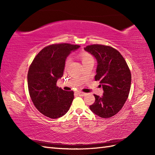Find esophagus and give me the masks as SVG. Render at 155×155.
Masks as SVG:
<instances>
[{"label": "esophagus", "instance_id": "34e87169", "mask_svg": "<svg viewBox=\"0 0 155 155\" xmlns=\"http://www.w3.org/2000/svg\"><path fill=\"white\" fill-rule=\"evenodd\" d=\"M78 95H79V96H81V97H84V96H85V95H86V93H83V92H81V91L78 92Z\"/></svg>", "mask_w": 155, "mask_h": 155}]
</instances>
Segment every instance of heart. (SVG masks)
I'll use <instances>...</instances> for the list:
<instances>
[{"label": "heart", "instance_id": "1", "mask_svg": "<svg viewBox=\"0 0 155 155\" xmlns=\"http://www.w3.org/2000/svg\"><path fill=\"white\" fill-rule=\"evenodd\" d=\"M79 57L81 59V61H82V62H83V64H86V63H88V62H94L93 57L87 52H81L79 54ZM69 62H70V58H67V59H66V61H65L66 67L68 66Z\"/></svg>", "mask_w": 155, "mask_h": 155}]
</instances>
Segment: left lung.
Wrapping results in <instances>:
<instances>
[{
    "mask_svg": "<svg viewBox=\"0 0 155 155\" xmlns=\"http://www.w3.org/2000/svg\"><path fill=\"white\" fill-rule=\"evenodd\" d=\"M84 48L97 59L94 79L104 91L101 97L94 94L95 101L90 109L101 118H110L121 110L129 94L130 71L120 52L110 46L92 45Z\"/></svg>",
    "mask_w": 155,
    "mask_h": 155,
    "instance_id": "left-lung-1",
    "label": "left lung"
}]
</instances>
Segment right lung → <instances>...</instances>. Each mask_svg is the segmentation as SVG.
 I'll use <instances>...</instances> for the list:
<instances>
[{"label":"right lung","mask_w":155,"mask_h":155,"mask_svg":"<svg viewBox=\"0 0 155 155\" xmlns=\"http://www.w3.org/2000/svg\"><path fill=\"white\" fill-rule=\"evenodd\" d=\"M79 45L52 44L42 48L35 57L28 69V92L37 109L45 116L57 118L71 107L74 92L65 91L57 86L63 75L65 60Z\"/></svg>","instance_id":"right-lung-1"}]
</instances>
